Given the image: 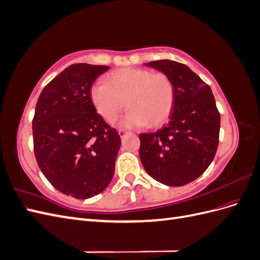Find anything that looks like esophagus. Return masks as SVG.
Listing matches in <instances>:
<instances>
[{
  "mask_svg": "<svg viewBox=\"0 0 260 260\" xmlns=\"http://www.w3.org/2000/svg\"><path fill=\"white\" fill-rule=\"evenodd\" d=\"M118 133H119V136H120L121 138H123L125 135H128V133H130V132L127 131V130H124V129H120L119 131H118Z\"/></svg>",
  "mask_w": 260,
  "mask_h": 260,
  "instance_id": "esophagus-1",
  "label": "esophagus"
}]
</instances>
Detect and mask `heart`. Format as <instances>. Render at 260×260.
Masks as SVG:
<instances>
[{
  "mask_svg": "<svg viewBox=\"0 0 260 260\" xmlns=\"http://www.w3.org/2000/svg\"><path fill=\"white\" fill-rule=\"evenodd\" d=\"M91 101L96 112L107 122H114L130 107L121 125L128 128L157 127L168 120L175 105V88L170 78L148 69L123 68L96 82L90 90Z\"/></svg>",
  "mask_w": 260,
  "mask_h": 260,
  "instance_id": "heart-1",
  "label": "heart"
}]
</instances>
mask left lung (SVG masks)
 I'll return each instance as SVG.
<instances>
[{"mask_svg": "<svg viewBox=\"0 0 260 260\" xmlns=\"http://www.w3.org/2000/svg\"><path fill=\"white\" fill-rule=\"evenodd\" d=\"M174 83L175 105L169 122L140 135V159L158 182L180 186L204 174L219 144L220 114L209 85L186 65L161 59L146 64Z\"/></svg>", "mask_w": 260, "mask_h": 260, "instance_id": "8db88e82", "label": "left lung"}]
</instances>
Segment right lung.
I'll list each match as a JSON object with an SVG mask.
<instances>
[{
    "instance_id": "obj_1",
    "label": "right lung",
    "mask_w": 260,
    "mask_h": 260,
    "mask_svg": "<svg viewBox=\"0 0 260 260\" xmlns=\"http://www.w3.org/2000/svg\"><path fill=\"white\" fill-rule=\"evenodd\" d=\"M109 67L74 64L44 86L32 119L34 151L49 182L75 199L103 192L121 140L94 108L90 90Z\"/></svg>"
}]
</instances>
